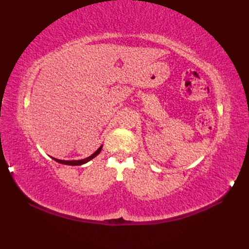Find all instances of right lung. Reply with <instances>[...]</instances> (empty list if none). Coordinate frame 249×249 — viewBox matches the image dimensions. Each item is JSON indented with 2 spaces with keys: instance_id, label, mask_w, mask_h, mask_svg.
<instances>
[{
  "instance_id": "add662e5",
  "label": "right lung",
  "mask_w": 249,
  "mask_h": 249,
  "mask_svg": "<svg viewBox=\"0 0 249 249\" xmlns=\"http://www.w3.org/2000/svg\"><path fill=\"white\" fill-rule=\"evenodd\" d=\"M102 149H103V145L99 147V149L94 153V154H92L91 156H89L88 158H86V160H56V158H53V160H55V161H57V162H60V163H64V165H70V166H80V165H83V163H86V162H88V161H89L91 160H93V158L95 157V156H97L99 153H100V151H102Z\"/></svg>"
}]
</instances>
